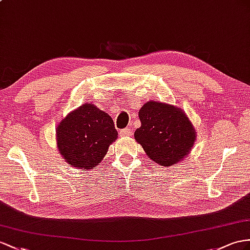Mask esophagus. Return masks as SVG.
<instances>
[{
  "mask_svg": "<svg viewBox=\"0 0 250 250\" xmlns=\"http://www.w3.org/2000/svg\"><path fill=\"white\" fill-rule=\"evenodd\" d=\"M131 133H132V131H131V129H129V127H125V129L121 130L119 132V134H120L121 136H130Z\"/></svg>",
  "mask_w": 250,
  "mask_h": 250,
  "instance_id": "34e87169",
  "label": "esophagus"
}]
</instances>
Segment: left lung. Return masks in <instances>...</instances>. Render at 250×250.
Listing matches in <instances>:
<instances>
[{"instance_id":"left-lung-1","label":"left lung","mask_w":250,"mask_h":250,"mask_svg":"<svg viewBox=\"0 0 250 250\" xmlns=\"http://www.w3.org/2000/svg\"><path fill=\"white\" fill-rule=\"evenodd\" d=\"M138 116L142 125L134 133V138L153 162L170 167L189 155L196 132L182 108L148 101L139 110Z\"/></svg>"}]
</instances>
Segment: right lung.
<instances>
[{
  "label": "right lung",
  "instance_id": "obj_1",
  "mask_svg": "<svg viewBox=\"0 0 250 250\" xmlns=\"http://www.w3.org/2000/svg\"><path fill=\"white\" fill-rule=\"evenodd\" d=\"M117 137L112 117L93 104L68 113L56 130L57 148L63 159L81 170L97 167Z\"/></svg>",
  "mask_w": 250,
  "mask_h": 250
}]
</instances>
